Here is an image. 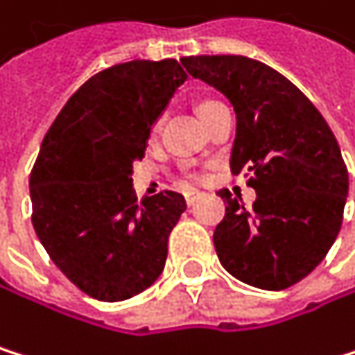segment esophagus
I'll list each match as a JSON object with an SVG mask.
<instances>
[{
	"label": "esophagus",
	"mask_w": 355,
	"mask_h": 355,
	"mask_svg": "<svg viewBox=\"0 0 355 355\" xmlns=\"http://www.w3.org/2000/svg\"><path fill=\"white\" fill-rule=\"evenodd\" d=\"M198 198H200V191H196V189H187V191H185V202H187L189 206H191Z\"/></svg>",
	"instance_id": "esophagus-1"
}]
</instances>
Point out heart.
I'll use <instances>...</instances> for the list:
<instances>
[{
    "label": "heart",
    "instance_id": "obj_1",
    "mask_svg": "<svg viewBox=\"0 0 355 355\" xmlns=\"http://www.w3.org/2000/svg\"><path fill=\"white\" fill-rule=\"evenodd\" d=\"M204 105H208V103H204ZM204 105H202V107H204Z\"/></svg>",
    "mask_w": 355,
    "mask_h": 355
}]
</instances>
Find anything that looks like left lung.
I'll return each instance as SVG.
<instances>
[{
  "mask_svg": "<svg viewBox=\"0 0 355 355\" xmlns=\"http://www.w3.org/2000/svg\"><path fill=\"white\" fill-rule=\"evenodd\" d=\"M187 73L232 103V170L252 174L246 210L227 189L214 230L220 265L240 282L284 291L309 275L339 236L347 168L328 123L275 69L246 56H185Z\"/></svg>",
  "mask_w": 355,
  "mask_h": 355,
  "instance_id": "obj_1",
  "label": "left lung"
}]
</instances>
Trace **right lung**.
Wrapping results in <instances>:
<instances>
[{"mask_svg": "<svg viewBox=\"0 0 355 355\" xmlns=\"http://www.w3.org/2000/svg\"><path fill=\"white\" fill-rule=\"evenodd\" d=\"M172 60H130L90 78L44 137L31 172L33 227L54 265L92 299L115 303L149 288L187 204L176 191H132L135 162L176 88Z\"/></svg>", "mask_w": 355, "mask_h": 355, "instance_id": "right-lung-1", "label": "right lung"}]
</instances>
